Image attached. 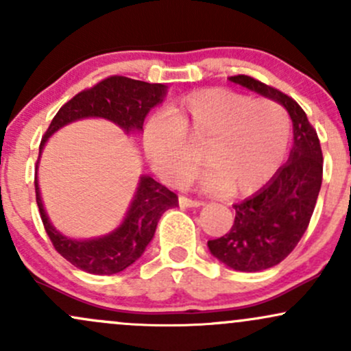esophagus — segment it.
<instances>
[{
	"instance_id": "1",
	"label": "esophagus",
	"mask_w": 351,
	"mask_h": 351,
	"mask_svg": "<svg viewBox=\"0 0 351 351\" xmlns=\"http://www.w3.org/2000/svg\"><path fill=\"white\" fill-rule=\"evenodd\" d=\"M178 203H180L181 208H199V206H203V203H201V201L186 198V196H180Z\"/></svg>"
}]
</instances>
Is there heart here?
<instances>
[{
    "label": "heart",
    "instance_id": "b5f03b06",
    "mask_svg": "<svg viewBox=\"0 0 351 351\" xmlns=\"http://www.w3.org/2000/svg\"><path fill=\"white\" fill-rule=\"evenodd\" d=\"M291 140L285 108L226 87L189 92L145 125L143 145L156 175L180 186L198 168L193 148L208 168L203 186L243 198L259 191L284 162Z\"/></svg>",
    "mask_w": 351,
    "mask_h": 351
}]
</instances>
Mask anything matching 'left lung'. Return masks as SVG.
I'll return each mask as SVG.
<instances>
[{
  "instance_id": "obj_1",
  "label": "left lung",
  "mask_w": 351,
  "mask_h": 351,
  "mask_svg": "<svg viewBox=\"0 0 351 351\" xmlns=\"http://www.w3.org/2000/svg\"><path fill=\"white\" fill-rule=\"evenodd\" d=\"M229 80L279 102L293 127L287 163L256 195L232 206L236 217L228 234L208 241L219 263L234 271L259 272L282 263L307 231L322 186L324 156L315 128L295 100L249 75Z\"/></svg>"
}]
</instances>
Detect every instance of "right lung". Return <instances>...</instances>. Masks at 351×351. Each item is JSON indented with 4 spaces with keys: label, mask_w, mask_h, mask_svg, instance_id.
I'll return each instance as SVG.
<instances>
[{
    "label": "right lung",
    "mask_w": 351,
    "mask_h": 351,
    "mask_svg": "<svg viewBox=\"0 0 351 351\" xmlns=\"http://www.w3.org/2000/svg\"><path fill=\"white\" fill-rule=\"evenodd\" d=\"M168 87L165 84H148L123 75L104 79L97 86L82 90L59 108L39 145V156L49 136L59 128L80 119L97 117L119 125L125 134L142 132L145 117L153 107L163 102ZM38 167L39 160L36 163L34 178L36 203L52 245L72 265L95 276L119 274L138 261L153 239L160 217L167 209L178 204V196L175 193L152 176L142 175L130 208L119 228L106 236L74 239L59 232L47 217L39 191Z\"/></svg>",
    "instance_id": "right-lung-1"
}]
</instances>
